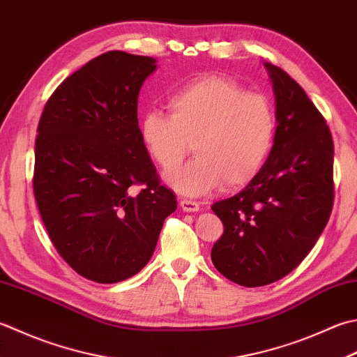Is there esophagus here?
<instances>
[{
  "instance_id": "obj_1",
  "label": "esophagus",
  "mask_w": 357,
  "mask_h": 357,
  "mask_svg": "<svg viewBox=\"0 0 357 357\" xmlns=\"http://www.w3.org/2000/svg\"><path fill=\"white\" fill-rule=\"evenodd\" d=\"M179 206L184 212H198L199 211V202L193 201V199H181Z\"/></svg>"
}]
</instances>
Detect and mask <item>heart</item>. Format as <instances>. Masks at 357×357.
Listing matches in <instances>:
<instances>
[{
  "label": "heart",
  "mask_w": 357,
  "mask_h": 357,
  "mask_svg": "<svg viewBox=\"0 0 357 357\" xmlns=\"http://www.w3.org/2000/svg\"><path fill=\"white\" fill-rule=\"evenodd\" d=\"M170 114L149 109L141 137L150 158L165 172L183 162L192 149L197 158L167 176L184 195H202L221 183L249 184L271 155L275 111L264 94L218 75L198 77L169 96Z\"/></svg>",
  "instance_id": "heart-1"
}]
</instances>
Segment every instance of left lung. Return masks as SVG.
<instances>
[{
    "instance_id": "obj_1",
    "label": "left lung",
    "mask_w": 357,
    "mask_h": 357,
    "mask_svg": "<svg viewBox=\"0 0 357 357\" xmlns=\"http://www.w3.org/2000/svg\"><path fill=\"white\" fill-rule=\"evenodd\" d=\"M277 100L274 146L235 197L215 202L225 226L212 261L236 284L280 280L310 254L334 204V142L325 117L283 69L266 63Z\"/></svg>"
}]
</instances>
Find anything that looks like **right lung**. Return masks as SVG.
I'll return each mask as SVG.
<instances>
[{"instance_id": "add662e5", "label": "right lung", "mask_w": 357, "mask_h": 357, "mask_svg": "<svg viewBox=\"0 0 357 357\" xmlns=\"http://www.w3.org/2000/svg\"><path fill=\"white\" fill-rule=\"evenodd\" d=\"M155 61L123 51L89 60L60 83L38 122L32 187L40 216L63 260L96 283L137 274L176 211L137 122L139 91Z\"/></svg>"}]
</instances>
